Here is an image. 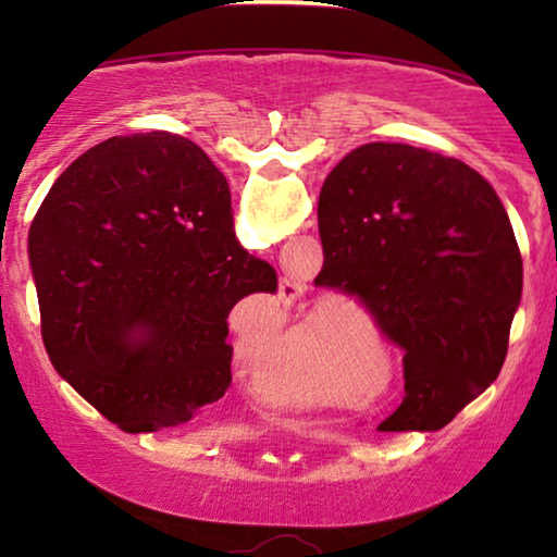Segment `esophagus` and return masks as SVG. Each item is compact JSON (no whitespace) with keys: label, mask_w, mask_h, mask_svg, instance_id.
<instances>
[{"label":"esophagus","mask_w":557,"mask_h":557,"mask_svg":"<svg viewBox=\"0 0 557 557\" xmlns=\"http://www.w3.org/2000/svg\"><path fill=\"white\" fill-rule=\"evenodd\" d=\"M301 292H304V286L296 278L281 281V299H284L286 304H294L301 296Z\"/></svg>","instance_id":"34e87169"}]
</instances>
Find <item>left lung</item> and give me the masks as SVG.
Returning a JSON list of instances; mask_svg holds the SVG:
<instances>
[{
    "label": "left lung",
    "mask_w": 557,
    "mask_h": 557,
    "mask_svg": "<svg viewBox=\"0 0 557 557\" xmlns=\"http://www.w3.org/2000/svg\"><path fill=\"white\" fill-rule=\"evenodd\" d=\"M319 238V286L352 296L403 349L406 398L380 429H444L497 380L522 299L494 187L454 157L364 144L324 180Z\"/></svg>",
    "instance_id": "8db88e82"
}]
</instances>
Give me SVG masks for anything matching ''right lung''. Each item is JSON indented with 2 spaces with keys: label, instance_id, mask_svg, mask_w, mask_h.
<instances>
[{
  "label": "right lung",
  "instance_id": "right-lung-1",
  "mask_svg": "<svg viewBox=\"0 0 557 557\" xmlns=\"http://www.w3.org/2000/svg\"><path fill=\"white\" fill-rule=\"evenodd\" d=\"M231 187L195 141L111 136L55 180L27 238L52 368L126 433L187 423L231 385L227 314L276 294L235 240Z\"/></svg>",
  "mask_w": 557,
  "mask_h": 557
}]
</instances>
